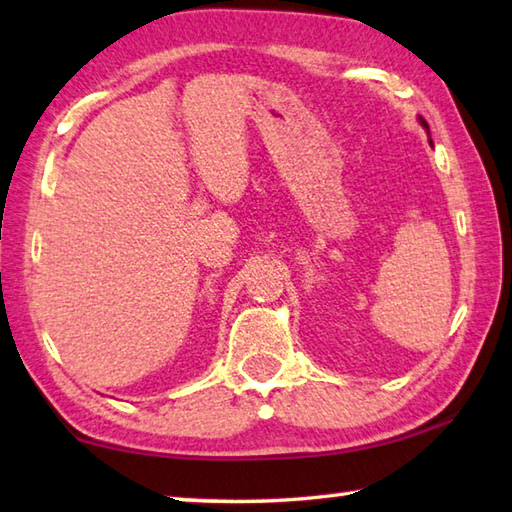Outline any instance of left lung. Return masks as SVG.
Returning <instances> with one entry per match:
<instances>
[{"instance_id":"left-lung-1","label":"left lung","mask_w":512,"mask_h":512,"mask_svg":"<svg viewBox=\"0 0 512 512\" xmlns=\"http://www.w3.org/2000/svg\"><path fill=\"white\" fill-rule=\"evenodd\" d=\"M419 120H421V124H423V127H426V129H428V122H426V120H423V118H419Z\"/></svg>"}]
</instances>
